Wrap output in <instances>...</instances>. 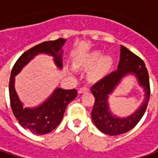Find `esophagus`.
Here are the masks:
<instances>
[{"label":"esophagus","instance_id":"1","mask_svg":"<svg viewBox=\"0 0 158 158\" xmlns=\"http://www.w3.org/2000/svg\"><path fill=\"white\" fill-rule=\"evenodd\" d=\"M89 89L87 87H82V88H80L78 89V93L79 94H82L83 92H86V91H88Z\"/></svg>","mask_w":158,"mask_h":158}]
</instances>
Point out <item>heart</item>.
Here are the masks:
<instances>
[{
    "label": "heart",
    "mask_w": 158,
    "mask_h": 158,
    "mask_svg": "<svg viewBox=\"0 0 158 158\" xmlns=\"http://www.w3.org/2000/svg\"><path fill=\"white\" fill-rule=\"evenodd\" d=\"M112 65V59L110 55H102L100 51H92L83 56L77 58L73 64L76 69H88L87 80L90 82H97L107 75Z\"/></svg>",
    "instance_id": "b5f03b06"
}]
</instances>
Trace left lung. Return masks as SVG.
I'll return each instance as SVG.
<instances>
[{"mask_svg":"<svg viewBox=\"0 0 158 158\" xmlns=\"http://www.w3.org/2000/svg\"><path fill=\"white\" fill-rule=\"evenodd\" d=\"M127 75L137 77L139 85L143 89L144 98L142 105L135 112L121 118L112 113L108 100L122 79ZM90 90L95 98L91 118L98 129L112 136L125 134L136 126L146 111L150 95L148 70L141 58L125 46H120L118 69L95 83Z\"/></svg>","mask_w":158,"mask_h":158,"instance_id":"1","label":"left lung"}]
</instances>
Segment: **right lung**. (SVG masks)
<instances>
[{"label":"right lung","mask_w":158,"mask_h":158,"mask_svg":"<svg viewBox=\"0 0 158 158\" xmlns=\"http://www.w3.org/2000/svg\"><path fill=\"white\" fill-rule=\"evenodd\" d=\"M66 40L59 39L53 41H45L24 52L14 65L9 79V98L12 112L19 124L34 135H42L52 132L60 123L68 105L77 96L76 89L56 88L48 98L40 106L24 107L15 89V76L35 56L45 53L53 58L58 69H62V46Z\"/></svg>","instance_id":"right-lung-1"}]
</instances>
